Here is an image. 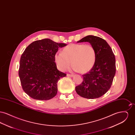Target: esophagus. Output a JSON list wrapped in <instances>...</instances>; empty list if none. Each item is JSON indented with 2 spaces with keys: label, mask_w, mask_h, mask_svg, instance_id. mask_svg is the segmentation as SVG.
<instances>
[{
  "label": "esophagus",
  "mask_w": 135,
  "mask_h": 135,
  "mask_svg": "<svg viewBox=\"0 0 135 135\" xmlns=\"http://www.w3.org/2000/svg\"><path fill=\"white\" fill-rule=\"evenodd\" d=\"M67 76L68 77H73L74 76V75L73 74H67Z\"/></svg>",
  "instance_id": "34e87169"
}]
</instances>
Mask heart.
Masks as SVG:
<instances>
[{
  "label": "heart",
  "mask_w": 135,
  "mask_h": 135,
  "mask_svg": "<svg viewBox=\"0 0 135 135\" xmlns=\"http://www.w3.org/2000/svg\"><path fill=\"white\" fill-rule=\"evenodd\" d=\"M55 60L61 70H67L71 64L73 70L84 74L90 71L95 65L96 53L90 45L70 44L63 48L62 52L55 54Z\"/></svg>",
  "instance_id": "heart-1"
}]
</instances>
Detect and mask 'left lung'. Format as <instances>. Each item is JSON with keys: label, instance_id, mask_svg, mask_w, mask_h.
<instances>
[{"label": "left lung", "instance_id": "obj_1", "mask_svg": "<svg viewBox=\"0 0 135 135\" xmlns=\"http://www.w3.org/2000/svg\"><path fill=\"white\" fill-rule=\"evenodd\" d=\"M89 42L96 53L95 65L83 76L82 83L75 87L78 95L86 99L102 96L110 89L116 72L115 58L108 43L99 37L88 35L77 42Z\"/></svg>", "mask_w": 135, "mask_h": 135}]
</instances>
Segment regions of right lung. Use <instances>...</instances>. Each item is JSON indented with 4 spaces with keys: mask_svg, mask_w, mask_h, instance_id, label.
Returning a JSON list of instances; mask_svg holds the SVG:
<instances>
[{
    "mask_svg": "<svg viewBox=\"0 0 135 135\" xmlns=\"http://www.w3.org/2000/svg\"><path fill=\"white\" fill-rule=\"evenodd\" d=\"M66 45L45 38L26 47L20 59L19 75L23 90L29 96L48 100L57 95L58 80L66 74L57 69L55 55L59 47Z\"/></svg>",
    "mask_w": 135,
    "mask_h": 135,
    "instance_id": "add662e5",
    "label": "right lung"
}]
</instances>
